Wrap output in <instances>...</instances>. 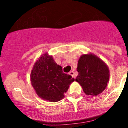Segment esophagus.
<instances>
[{"mask_svg": "<svg viewBox=\"0 0 128 128\" xmlns=\"http://www.w3.org/2000/svg\"><path fill=\"white\" fill-rule=\"evenodd\" d=\"M69 74L70 76H72V78H75V76H74V72H73V71H70V72H69Z\"/></svg>", "mask_w": 128, "mask_h": 128, "instance_id": "obj_1", "label": "esophagus"}]
</instances>
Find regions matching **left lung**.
<instances>
[{
  "mask_svg": "<svg viewBox=\"0 0 128 128\" xmlns=\"http://www.w3.org/2000/svg\"><path fill=\"white\" fill-rule=\"evenodd\" d=\"M76 81L88 96H98L104 91L109 81L110 71L106 63L93 54H82L78 60Z\"/></svg>",
  "mask_w": 128,
  "mask_h": 128,
  "instance_id": "1",
  "label": "left lung"
}]
</instances>
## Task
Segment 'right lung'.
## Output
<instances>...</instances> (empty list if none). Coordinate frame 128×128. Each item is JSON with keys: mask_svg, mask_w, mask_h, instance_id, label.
<instances>
[{"mask_svg": "<svg viewBox=\"0 0 128 128\" xmlns=\"http://www.w3.org/2000/svg\"><path fill=\"white\" fill-rule=\"evenodd\" d=\"M74 79L63 73L62 67L52 56L44 54L34 63L30 73L31 84L36 94L44 100L57 102L63 99Z\"/></svg>", "mask_w": 128, "mask_h": 128, "instance_id": "obj_1", "label": "right lung"}]
</instances>
